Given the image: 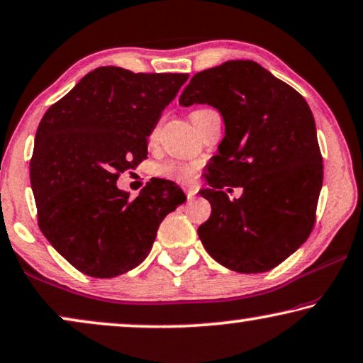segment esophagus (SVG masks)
<instances>
[{
	"mask_svg": "<svg viewBox=\"0 0 363 363\" xmlns=\"http://www.w3.org/2000/svg\"><path fill=\"white\" fill-rule=\"evenodd\" d=\"M184 192H186L187 199H189V201H191V199L196 197V194H197V189H194V187H187V189H184Z\"/></svg>",
	"mask_w": 363,
	"mask_h": 363,
	"instance_id": "obj_1",
	"label": "esophagus"
}]
</instances>
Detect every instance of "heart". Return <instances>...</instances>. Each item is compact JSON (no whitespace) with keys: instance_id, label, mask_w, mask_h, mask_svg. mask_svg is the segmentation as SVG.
I'll list each match as a JSON object with an SVG mask.
<instances>
[{"instance_id":"1","label":"heart","mask_w":363,"mask_h":363,"mask_svg":"<svg viewBox=\"0 0 363 363\" xmlns=\"http://www.w3.org/2000/svg\"><path fill=\"white\" fill-rule=\"evenodd\" d=\"M197 111H203V110H197ZM197 111H194V113H197ZM156 135H157V128H155L150 133V140L151 141L155 140ZM197 169H199V164H196V162L167 161L164 164L157 167V174H161L162 177H166V179H171L174 182H189L194 176H196Z\"/></svg>"}]
</instances>
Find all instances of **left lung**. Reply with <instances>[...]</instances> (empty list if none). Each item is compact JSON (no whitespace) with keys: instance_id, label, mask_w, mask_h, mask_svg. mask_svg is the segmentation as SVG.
Instances as JSON below:
<instances>
[{"instance_id":"8db88e82","label":"left lung","mask_w":363,"mask_h":363,"mask_svg":"<svg viewBox=\"0 0 363 363\" xmlns=\"http://www.w3.org/2000/svg\"><path fill=\"white\" fill-rule=\"evenodd\" d=\"M220 111L225 136L208 162L201 196L212 206L199 238L208 255L238 273L283 263L313 232L323 187L313 111L303 95L253 60H228L194 75L179 105ZM223 186H243L230 201Z\"/></svg>"}]
</instances>
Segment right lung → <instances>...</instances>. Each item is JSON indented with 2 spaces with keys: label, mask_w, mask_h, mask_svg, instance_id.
I'll use <instances>...</instances> for the list:
<instances>
[{
  "label": "right lung",
  "mask_w": 363,
  "mask_h": 363,
  "mask_svg": "<svg viewBox=\"0 0 363 363\" xmlns=\"http://www.w3.org/2000/svg\"><path fill=\"white\" fill-rule=\"evenodd\" d=\"M187 74L99 67L45 111L30 157L38 225L79 272L113 278L151 252L160 223L186 202L176 182L152 179L140 196L121 172L147 156V136Z\"/></svg>",
  "instance_id": "right-lung-1"
}]
</instances>
